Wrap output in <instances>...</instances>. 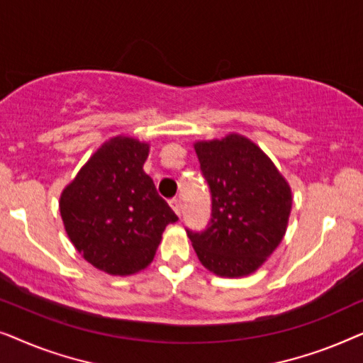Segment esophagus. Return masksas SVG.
I'll return each instance as SVG.
<instances>
[{
  "label": "esophagus",
  "instance_id": "obj_1",
  "mask_svg": "<svg viewBox=\"0 0 363 363\" xmlns=\"http://www.w3.org/2000/svg\"><path fill=\"white\" fill-rule=\"evenodd\" d=\"M168 203H170L172 210L175 211L178 216H180L182 215V200H180V198H173V200H170Z\"/></svg>",
  "mask_w": 363,
  "mask_h": 363
}]
</instances>
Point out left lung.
<instances>
[{"mask_svg":"<svg viewBox=\"0 0 363 363\" xmlns=\"http://www.w3.org/2000/svg\"><path fill=\"white\" fill-rule=\"evenodd\" d=\"M211 191L205 231H186L198 259L221 277H245L264 264L286 235L289 183L255 142L240 133L193 143Z\"/></svg>","mask_w":363,"mask_h":363,"instance_id":"8db88e82","label":"left lung"}]
</instances>
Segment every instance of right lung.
<instances>
[{"mask_svg": "<svg viewBox=\"0 0 363 363\" xmlns=\"http://www.w3.org/2000/svg\"><path fill=\"white\" fill-rule=\"evenodd\" d=\"M150 143L130 135L104 142L59 198L69 240L111 276H130L155 257L167 225L178 218L143 172Z\"/></svg>", "mask_w": 363, "mask_h": 363, "instance_id": "obj_1", "label": "right lung"}]
</instances>
